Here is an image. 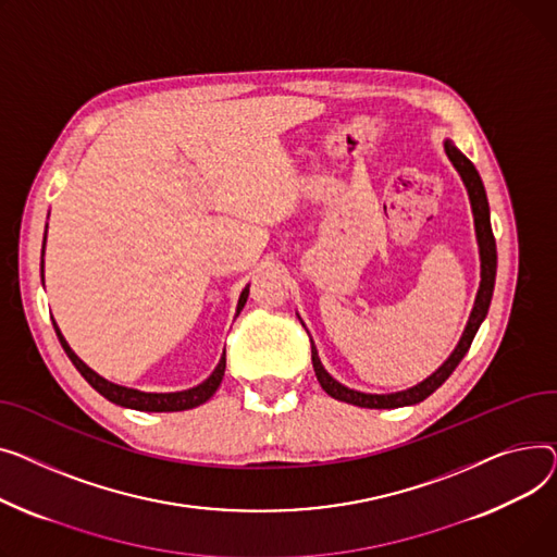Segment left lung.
Returning a JSON list of instances; mask_svg holds the SVG:
<instances>
[{
  "label": "left lung",
  "mask_w": 557,
  "mask_h": 557,
  "mask_svg": "<svg viewBox=\"0 0 557 557\" xmlns=\"http://www.w3.org/2000/svg\"><path fill=\"white\" fill-rule=\"evenodd\" d=\"M445 154L449 157L451 166L456 169V173L461 175L468 198H470V207H472V215H474V234H476V245H479V260H481V281H479V289H476V299L470 312V319L466 323V331L456 344V348L451 350V355L445 359V362L430 375L424 377L422 382H418L416 386H409L405 391H396V394H364V391H355L344 386L342 382H337L329 371L323 369L319 352L312 344V367L317 373V380L321 384V388L335 400L355 405V407H364V409H396V407H409V405H418L424 398H430L434 391L454 373V369L461 364V359L466 357V352L470 350V344L479 331V325L483 323L490 301H493V289H495V276H497V245H495V236H493V226H490V207H487V195L483 188V182L479 177V171L474 169V163L454 146V141L445 139ZM312 342V339H310Z\"/></svg>",
  "instance_id": "8db88e82"
}]
</instances>
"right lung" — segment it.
I'll use <instances>...</instances> for the list:
<instances>
[{"label": "right lung", "instance_id": "1", "mask_svg": "<svg viewBox=\"0 0 557 557\" xmlns=\"http://www.w3.org/2000/svg\"><path fill=\"white\" fill-rule=\"evenodd\" d=\"M45 245H47V232H45V243H42V263H40V272H42V281H45ZM247 297H249V285L240 292V299H238V308H236V314H240V310L245 308L247 304ZM53 329H55V335L64 348V352H67V357L72 359V364L78 369V373L101 394L103 398H108L110 403L119 405V407H127V409H137V411H186V409H193V407H200L205 405L222 382L224 377V369H226V355L222 352L218 367L213 369V373L200 382L198 386H190V388H184V391H173V394H148V391H139V388H129V386H121V384H114L110 380H106L103 375H98L96 371H91L83 359L72 350V346L67 344V339L62 337L58 323L53 321Z\"/></svg>", "mask_w": 557, "mask_h": 557}]
</instances>
